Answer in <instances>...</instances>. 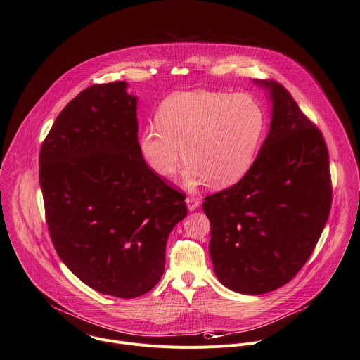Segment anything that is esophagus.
Wrapping results in <instances>:
<instances>
[{"mask_svg":"<svg viewBox=\"0 0 360 360\" xmlns=\"http://www.w3.org/2000/svg\"><path fill=\"white\" fill-rule=\"evenodd\" d=\"M185 202H186V206H188V209L192 212V210H195L198 206H199V199L198 198H193V196H188L186 199H185Z\"/></svg>","mask_w":360,"mask_h":360,"instance_id":"1","label":"esophagus"}]
</instances>
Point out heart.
I'll use <instances>...</instances> for the list:
<instances>
[{
	"label": "heart",
	"mask_w": 360,
	"mask_h": 360,
	"mask_svg": "<svg viewBox=\"0 0 360 360\" xmlns=\"http://www.w3.org/2000/svg\"><path fill=\"white\" fill-rule=\"evenodd\" d=\"M155 123L143 130L140 151L158 176L174 178L184 157L186 188L205 182L221 188L253 167L266 131V112L248 93L193 90L167 97Z\"/></svg>",
	"instance_id": "heart-1"
}]
</instances>
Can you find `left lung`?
I'll return each mask as SVG.
<instances>
[{"label":"left lung","instance_id":"8db88e82","mask_svg":"<svg viewBox=\"0 0 360 360\" xmlns=\"http://www.w3.org/2000/svg\"><path fill=\"white\" fill-rule=\"evenodd\" d=\"M270 131L249 172L205 198L219 281L259 295L291 281L312 255L332 203L328 147L290 91L273 80Z\"/></svg>","mask_w":360,"mask_h":360}]
</instances>
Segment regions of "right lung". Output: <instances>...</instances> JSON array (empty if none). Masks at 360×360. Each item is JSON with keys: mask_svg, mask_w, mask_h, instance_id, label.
I'll use <instances>...</instances> for the list:
<instances>
[{"mask_svg": "<svg viewBox=\"0 0 360 360\" xmlns=\"http://www.w3.org/2000/svg\"><path fill=\"white\" fill-rule=\"evenodd\" d=\"M126 87L93 84L66 104L42 143L39 184L66 267L101 294L136 298L161 280L168 236L188 209L143 158Z\"/></svg>", "mask_w": 360, "mask_h": 360, "instance_id": "1", "label": "right lung"}]
</instances>
